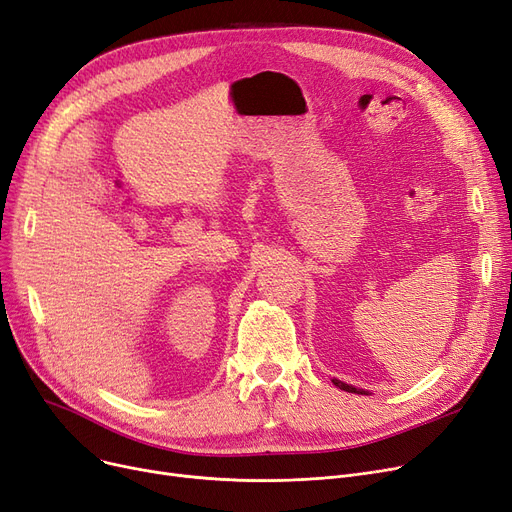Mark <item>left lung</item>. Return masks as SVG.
Segmentation results:
<instances>
[{
  "instance_id": "1",
  "label": "left lung",
  "mask_w": 512,
  "mask_h": 512,
  "mask_svg": "<svg viewBox=\"0 0 512 512\" xmlns=\"http://www.w3.org/2000/svg\"><path fill=\"white\" fill-rule=\"evenodd\" d=\"M332 383H335L339 389H343V391H349V393H364L366 395V391H362V389H355V387H351V385H347V383H343V381H337V379H332Z\"/></svg>"
}]
</instances>
